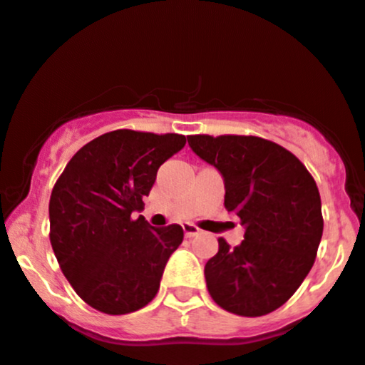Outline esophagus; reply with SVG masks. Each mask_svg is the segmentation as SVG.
<instances>
[{
  "label": "esophagus",
  "mask_w": 365,
  "mask_h": 365,
  "mask_svg": "<svg viewBox=\"0 0 365 365\" xmlns=\"http://www.w3.org/2000/svg\"><path fill=\"white\" fill-rule=\"evenodd\" d=\"M183 232H185V237L192 239V237H195V235L201 234L202 230L199 227H195L194 223H183Z\"/></svg>",
  "instance_id": "obj_1"
}]
</instances>
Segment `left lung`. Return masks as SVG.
<instances>
[{
  "label": "left lung",
  "mask_w": 365,
  "mask_h": 365,
  "mask_svg": "<svg viewBox=\"0 0 365 365\" xmlns=\"http://www.w3.org/2000/svg\"><path fill=\"white\" fill-rule=\"evenodd\" d=\"M190 149L225 180V207L246 227L244 241L204 267L211 298L242 317L282 307L314 267L324 220L320 194L305 164L279 143L251 135H190Z\"/></svg>",
  "instance_id": "obj_1"
}]
</instances>
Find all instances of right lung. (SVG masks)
Here are the masks:
<instances>
[{
	"mask_svg": "<svg viewBox=\"0 0 365 365\" xmlns=\"http://www.w3.org/2000/svg\"><path fill=\"white\" fill-rule=\"evenodd\" d=\"M176 133L115 130L81 147L50 197V242L72 289L109 315L154 299L183 228H154L142 215L159 166L185 145Z\"/></svg>",
	"mask_w": 365,
	"mask_h": 365,
	"instance_id": "1",
	"label": "right lung"
}]
</instances>
